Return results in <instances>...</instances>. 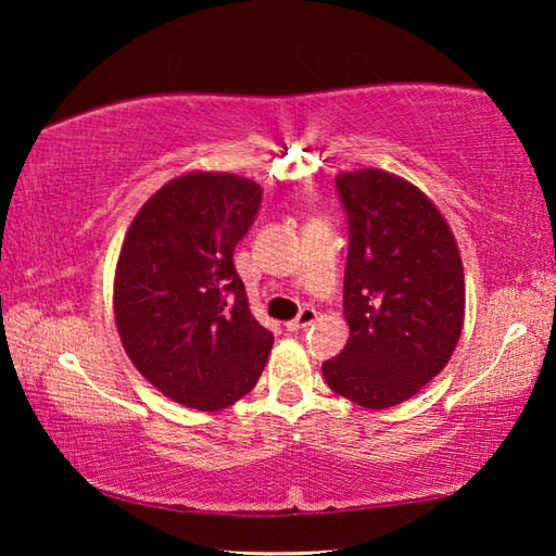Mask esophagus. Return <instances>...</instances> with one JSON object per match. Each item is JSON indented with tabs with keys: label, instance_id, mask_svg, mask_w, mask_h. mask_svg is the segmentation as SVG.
Here are the masks:
<instances>
[{
	"label": "esophagus",
	"instance_id": "esophagus-1",
	"mask_svg": "<svg viewBox=\"0 0 556 556\" xmlns=\"http://www.w3.org/2000/svg\"><path fill=\"white\" fill-rule=\"evenodd\" d=\"M316 308H301V314L294 318V321H287L285 324V328L287 331H301V328H306V326H312L314 321H316Z\"/></svg>",
	"mask_w": 556,
	"mask_h": 556
}]
</instances>
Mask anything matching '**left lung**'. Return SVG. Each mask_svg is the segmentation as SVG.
<instances>
[{
    "label": "left lung",
    "mask_w": 556,
    "mask_h": 556,
    "mask_svg": "<svg viewBox=\"0 0 556 556\" xmlns=\"http://www.w3.org/2000/svg\"><path fill=\"white\" fill-rule=\"evenodd\" d=\"M348 213L341 355L324 363L336 394L365 409L409 400L446 368L464 331L466 281L454 232L425 191L380 168L336 176Z\"/></svg>",
    "instance_id": "8db88e82"
}]
</instances>
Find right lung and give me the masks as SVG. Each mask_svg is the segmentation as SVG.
Segmentation results:
<instances>
[{
	"label": "right lung",
	"mask_w": 556,
	"mask_h": 556,
	"mask_svg": "<svg viewBox=\"0 0 556 556\" xmlns=\"http://www.w3.org/2000/svg\"><path fill=\"white\" fill-rule=\"evenodd\" d=\"M260 203L250 178L188 172L139 208L122 242L112 294L122 348L184 407H230L265 370L275 336L250 314L232 265Z\"/></svg>",
	"instance_id": "1"
}]
</instances>
